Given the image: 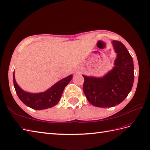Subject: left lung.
<instances>
[{
  "mask_svg": "<svg viewBox=\"0 0 150 150\" xmlns=\"http://www.w3.org/2000/svg\"><path fill=\"white\" fill-rule=\"evenodd\" d=\"M117 58L112 70L102 78L83 75V91L88 102L97 107H112L127 96L134 83V64L124 44L112 42Z\"/></svg>",
  "mask_w": 150,
  "mask_h": 150,
  "instance_id": "1",
  "label": "left lung"
}]
</instances>
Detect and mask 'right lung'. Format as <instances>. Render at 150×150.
Returning a JSON list of instances; mask_svg holds the SVG:
<instances>
[{
    "mask_svg": "<svg viewBox=\"0 0 150 150\" xmlns=\"http://www.w3.org/2000/svg\"><path fill=\"white\" fill-rule=\"evenodd\" d=\"M72 78V75L69 76L55 83L46 91L39 93H31L23 91L16 81L14 72L13 82L16 93L24 104L35 110H43L51 108L57 104L64 88L71 81Z\"/></svg>",
    "mask_w": 150,
    "mask_h": 150,
    "instance_id": "obj_1",
    "label": "right lung"
}]
</instances>
